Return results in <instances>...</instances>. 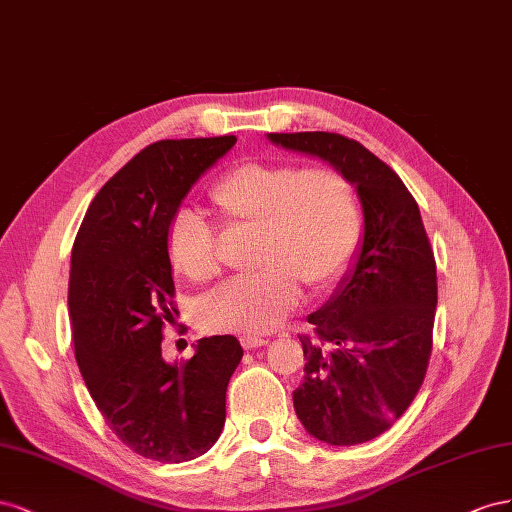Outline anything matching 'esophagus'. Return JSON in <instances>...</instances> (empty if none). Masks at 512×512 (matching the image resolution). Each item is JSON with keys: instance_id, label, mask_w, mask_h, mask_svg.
Segmentation results:
<instances>
[{"instance_id": "1", "label": "esophagus", "mask_w": 512, "mask_h": 512, "mask_svg": "<svg viewBox=\"0 0 512 512\" xmlns=\"http://www.w3.org/2000/svg\"><path fill=\"white\" fill-rule=\"evenodd\" d=\"M240 343H242L244 349H255V347L268 345V339H264V337H253V334H242Z\"/></svg>"}]
</instances>
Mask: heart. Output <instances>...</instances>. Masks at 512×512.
I'll use <instances>...</instances> for the list:
<instances>
[{"instance_id":"obj_1","label":"heart","mask_w":512,"mask_h":512,"mask_svg":"<svg viewBox=\"0 0 512 512\" xmlns=\"http://www.w3.org/2000/svg\"><path fill=\"white\" fill-rule=\"evenodd\" d=\"M210 203L225 231H253L248 264L259 270L199 304L197 324L206 332L259 334L281 326L296 309L300 285L319 291L337 281L362 240L358 191L332 165L248 160L218 178ZM167 257L193 285L221 274L214 231L195 212L171 218Z\"/></svg>"}]
</instances>
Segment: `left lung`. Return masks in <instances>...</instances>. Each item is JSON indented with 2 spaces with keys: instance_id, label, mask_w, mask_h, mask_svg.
Instances as JSON below:
<instances>
[{
  "instance_id": "obj_1",
  "label": "left lung",
  "mask_w": 512,
  "mask_h": 512,
  "mask_svg": "<svg viewBox=\"0 0 512 512\" xmlns=\"http://www.w3.org/2000/svg\"><path fill=\"white\" fill-rule=\"evenodd\" d=\"M315 154L358 188L364 238L358 261L300 334L304 382L294 392L304 429L332 446L382 435L425 382L437 306L435 257L418 203L403 180L362 143L337 133H270Z\"/></svg>"
}]
</instances>
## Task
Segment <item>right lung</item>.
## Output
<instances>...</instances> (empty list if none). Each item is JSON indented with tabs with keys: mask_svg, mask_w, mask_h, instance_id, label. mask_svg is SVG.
Returning <instances> with one entry per match:
<instances>
[{
	"mask_svg": "<svg viewBox=\"0 0 512 512\" xmlns=\"http://www.w3.org/2000/svg\"><path fill=\"white\" fill-rule=\"evenodd\" d=\"M233 143L223 135L148 145L100 188L72 244L68 311L83 382L118 440L160 463L212 448L242 360L231 334L199 339L180 364H167L160 349L165 324L178 315L169 223Z\"/></svg>",
	"mask_w": 512,
	"mask_h": 512,
	"instance_id": "obj_1",
	"label": "right lung"
}]
</instances>
